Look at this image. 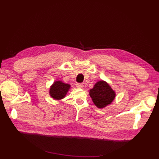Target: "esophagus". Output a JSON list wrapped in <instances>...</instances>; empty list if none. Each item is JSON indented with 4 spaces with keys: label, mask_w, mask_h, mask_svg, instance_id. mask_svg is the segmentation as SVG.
I'll return each instance as SVG.
<instances>
[{
    "label": "esophagus",
    "mask_w": 159,
    "mask_h": 159,
    "mask_svg": "<svg viewBox=\"0 0 159 159\" xmlns=\"http://www.w3.org/2000/svg\"><path fill=\"white\" fill-rule=\"evenodd\" d=\"M76 85L77 88H80V89L83 88V84H81V83H77Z\"/></svg>",
    "instance_id": "1"
}]
</instances>
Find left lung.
Returning a JSON list of instances; mask_svg holds the SVG:
<instances>
[{
  "instance_id": "left-lung-1",
  "label": "left lung",
  "mask_w": 159,
  "mask_h": 159,
  "mask_svg": "<svg viewBox=\"0 0 159 159\" xmlns=\"http://www.w3.org/2000/svg\"><path fill=\"white\" fill-rule=\"evenodd\" d=\"M89 96L94 104L100 109H102L111 104L116 97V93L111 86L104 80H100L94 85L89 91Z\"/></svg>"
}]
</instances>
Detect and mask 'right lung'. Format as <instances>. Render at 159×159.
Here are the masks:
<instances>
[{
  "mask_svg": "<svg viewBox=\"0 0 159 159\" xmlns=\"http://www.w3.org/2000/svg\"><path fill=\"white\" fill-rule=\"evenodd\" d=\"M70 88L69 84L63 83L62 81H55L50 87V96L55 100H61L65 98Z\"/></svg>",
  "mask_w": 159,
  "mask_h": 159,
  "instance_id": "1",
  "label": "right lung"
}]
</instances>
